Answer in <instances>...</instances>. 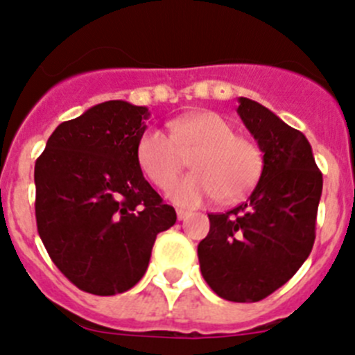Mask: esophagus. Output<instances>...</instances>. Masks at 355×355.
Masks as SVG:
<instances>
[{"label": "esophagus", "mask_w": 355, "mask_h": 355, "mask_svg": "<svg viewBox=\"0 0 355 355\" xmlns=\"http://www.w3.org/2000/svg\"><path fill=\"white\" fill-rule=\"evenodd\" d=\"M177 217H178V220H184V218L189 217V211H185V210H177Z\"/></svg>", "instance_id": "esophagus-1"}]
</instances>
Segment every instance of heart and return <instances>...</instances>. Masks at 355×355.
<instances>
[{
  "label": "heart",
  "instance_id": "b5f03b06",
  "mask_svg": "<svg viewBox=\"0 0 355 355\" xmlns=\"http://www.w3.org/2000/svg\"><path fill=\"white\" fill-rule=\"evenodd\" d=\"M171 135L150 128L137 145L145 177L159 189L175 182L191 155L193 173L170 189L180 207H200L211 200L234 203L247 196L263 173V154L254 141L236 137L233 124L215 112H196L175 119Z\"/></svg>",
  "mask_w": 355,
  "mask_h": 355
}]
</instances>
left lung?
I'll list each match as a JSON object with an SVG mask.
<instances>
[{"instance_id":"1","label":"left lung","mask_w":355,"mask_h":355,"mask_svg":"<svg viewBox=\"0 0 355 355\" xmlns=\"http://www.w3.org/2000/svg\"><path fill=\"white\" fill-rule=\"evenodd\" d=\"M238 115L263 152V173L245 203L210 214L198 245L201 275L217 296L261 301L300 270L315 241L322 173L306 137L248 98Z\"/></svg>"}]
</instances>
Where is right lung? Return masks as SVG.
<instances>
[{
  "mask_svg": "<svg viewBox=\"0 0 355 355\" xmlns=\"http://www.w3.org/2000/svg\"><path fill=\"white\" fill-rule=\"evenodd\" d=\"M150 112L99 103L55 128L36 159V226L49 256L78 289L114 296L140 282L175 208L144 178L137 145Z\"/></svg>",
  "mask_w": 355,
  "mask_h": 355,
  "instance_id": "obj_1",
  "label": "right lung"
}]
</instances>
